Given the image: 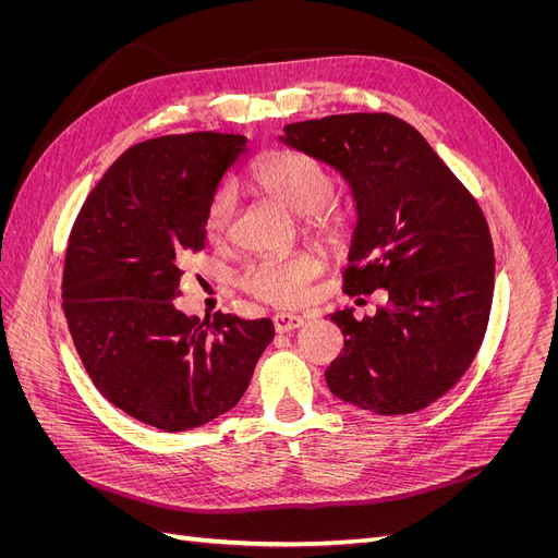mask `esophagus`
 Here are the masks:
<instances>
[{
    "mask_svg": "<svg viewBox=\"0 0 558 558\" xmlns=\"http://www.w3.org/2000/svg\"><path fill=\"white\" fill-rule=\"evenodd\" d=\"M272 324H275V330H277V332H291V330H295V328H300L302 324H305V318L298 316V314L279 312V314H275Z\"/></svg>",
    "mask_w": 558,
    "mask_h": 558,
    "instance_id": "esophagus-1",
    "label": "esophagus"
}]
</instances>
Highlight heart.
<instances>
[{
    "label": "heart",
    "mask_w": 558,
    "mask_h": 558,
    "mask_svg": "<svg viewBox=\"0 0 558 558\" xmlns=\"http://www.w3.org/2000/svg\"><path fill=\"white\" fill-rule=\"evenodd\" d=\"M253 189L277 199L293 214L305 216V228L318 240L340 244L353 228V211L330 199L335 179L328 167L302 150H267L251 165ZM234 195L228 185L218 189L205 214V232L211 242H221L232 223ZM320 275V260L312 253H293L286 258L248 263L240 277L242 289L275 307H298L307 300L310 283Z\"/></svg>",
    "instance_id": "obj_1"
}]
</instances>
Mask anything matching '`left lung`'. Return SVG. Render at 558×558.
<instances>
[{"instance_id": "1", "label": "left lung", "mask_w": 558, "mask_h": 558, "mask_svg": "<svg viewBox=\"0 0 558 558\" xmlns=\"http://www.w3.org/2000/svg\"><path fill=\"white\" fill-rule=\"evenodd\" d=\"M279 140L351 185L359 221L344 293L388 295L363 320L330 314L344 349L326 369L328 388L381 416L428 408L475 361L492 314L494 242L477 199L391 113L291 123Z\"/></svg>"}]
</instances>
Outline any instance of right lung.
Instances as JSON below:
<instances>
[{"label":"right lung","mask_w":558,"mask_h":558,"mask_svg":"<svg viewBox=\"0 0 558 558\" xmlns=\"http://www.w3.org/2000/svg\"><path fill=\"white\" fill-rule=\"evenodd\" d=\"M246 150L242 134H167L130 146L81 207L64 256L62 310L97 391L165 433L230 412L265 347L269 318L177 310L189 253L205 248V214Z\"/></svg>","instance_id":"add662e5"}]
</instances>
